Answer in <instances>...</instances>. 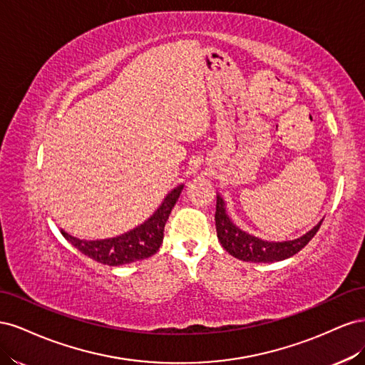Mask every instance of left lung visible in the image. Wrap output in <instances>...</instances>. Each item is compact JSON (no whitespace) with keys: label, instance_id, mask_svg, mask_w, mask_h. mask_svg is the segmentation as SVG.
<instances>
[{"label":"left lung","instance_id":"left-lung-1","mask_svg":"<svg viewBox=\"0 0 365 365\" xmlns=\"http://www.w3.org/2000/svg\"><path fill=\"white\" fill-rule=\"evenodd\" d=\"M216 231L217 239L222 247L231 254V256L244 260V262H254V263H269V262H279L292 257L300 250H303L309 240H311L317 231L322 227V222H318L311 231L302 237L294 240H283V242H268L262 240L256 236H251L245 231H242L239 227L233 224L227 215L224 200L217 195L216 200Z\"/></svg>","mask_w":365,"mask_h":365}]
</instances>
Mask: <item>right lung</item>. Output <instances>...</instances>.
Masks as SVG:
<instances>
[{"mask_svg": "<svg viewBox=\"0 0 365 365\" xmlns=\"http://www.w3.org/2000/svg\"><path fill=\"white\" fill-rule=\"evenodd\" d=\"M184 185H178L165 196V200L160 205V208L153 213L145 224L128 231V233L103 239V240H82L70 236L61 230L62 236L67 239L71 245H74L85 256L90 259L109 264V267H118V264H126L137 260L148 259L158 251L163 244L164 227L168 222L172 208L181 195Z\"/></svg>", "mask_w": 365, "mask_h": 365, "instance_id": "1", "label": "right lung"}]
</instances>
